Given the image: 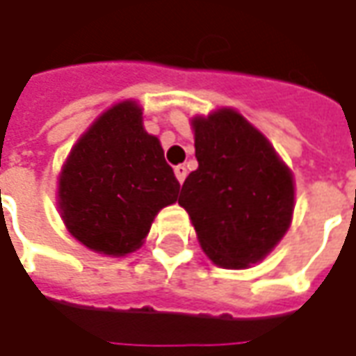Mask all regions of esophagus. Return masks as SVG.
Segmentation results:
<instances>
[{"label":"esophagus","instance_id":"1","mask_svg":"<svg viewBox=\"0 0 356 356\" xmlns=\"http://www.w3.org/2000/svg\"><path fill=\"white\" fill-rule=\"evenodd\" d=\"M174 174H176V180H178V182L182 184V182L186 180V174H188V172H186L184 166L180 164V166H176V168H174Z\"/></svg>","mask_w":356,"mask_h":356}]
</instances>
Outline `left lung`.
<instances>
[{
  "mask_svg": "<svg viewBox=\"0 0 356 356\" xmlns=\"http://www.w3.org/2000/svg\"><path fill=\"white\" fill-rule=\"evenodd\" d=\"M192 129L198 168L184 180L178 204L202 250L227 269L261 261L291 224L293 174L234 108L192 118Z\"/></svg>",
  "mask_w": 356,
  "mask_h": 356,
  "instance_id": "obj_1",
  "label": "left lung"
}]
</instances>
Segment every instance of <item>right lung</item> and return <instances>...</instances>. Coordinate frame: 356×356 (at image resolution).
Returning a JSON list of instances; mask_svg holds the SVG:
<instances>
[{
    "instance_id": "right-lung-1",
    "label": "right lung",
    "mask_w": 356,
    "mask_h": 356,
    "mask_svg": "<svg viewBox=\"0 0 356 356\" xmlns=\"http://www.w3.org/2000/svg\"><path fill=\"white\" fill-rule=\"evenodd\" d=\"M180 184L143 108L122 101L76 140L59 176V210L69 234L89 250L127 255L143 245L156 213Z\"/></svg>"
}]
</instances>
